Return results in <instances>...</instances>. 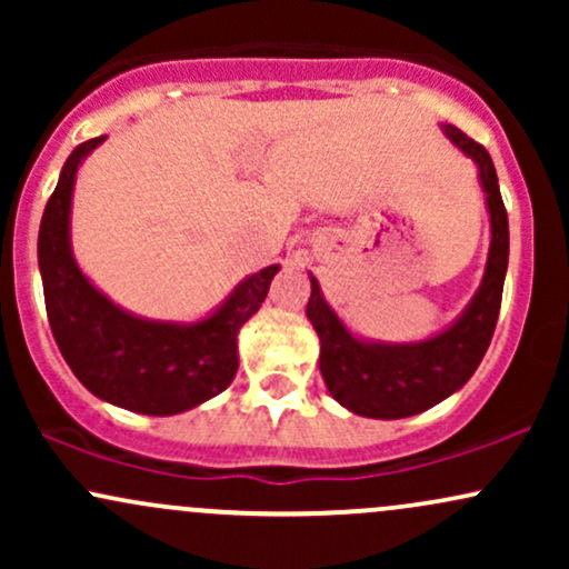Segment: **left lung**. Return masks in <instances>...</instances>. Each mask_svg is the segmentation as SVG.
<instances>
[{
  "instance_id": "left-lung-1",
  "label": "left lung",
  "mask_w": 569,
  "mask_h": 569,
  "mask_svg": "<svg viewBox=\"0 0 569 569\" xmlns=\"http://www.w3.org/2000/svg\"><path fill=\"white\" fill-rule=\"evenodd\" d=\"M443 133L479 166L492 224L485 280L466 312L447 331L422 342H363L339 321L337 312L326 305L318 280L310 276L307 318L321 339L318 363L323 382L345 409L361 417L401 420L452 396L473 377L498 323L502 280L508 270V213L500 198L498 173L487 149L468 139L460 128L443 126Z\"/></svg>"
}]
</instances>
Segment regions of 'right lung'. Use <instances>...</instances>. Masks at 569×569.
Returning <instances> with one entry per match:
<instances>
[{
    "mask_svg": "<svg viewBox=\"0 0 569 569\" xmlns=\"http://www.w3.org/2000/svg\"><path fill=\"white\" fill-rule=\"evenodd\" d=\"M103 136L63 162L39 224V272L58 350L90 393L139 415L168 417L208 401L238 371V331L264 302L278 264L246 278L198 323H166L126 312L82 276L69 240L71 192L80 162Z\"/></svg>",
    "mask_w": 569,
    "mask_h": 569,
    "instance_id": "1",
    "label": "right lung"
}]
</instances>
